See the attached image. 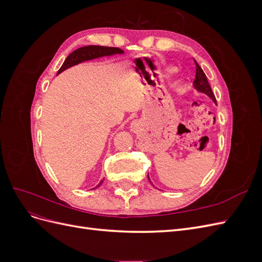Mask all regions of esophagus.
<instances>
[{
	"label": "esophagus",
	"instance_id": "obj_1",
	"mask_svg": "<svg viewBox=\"0 0 262 262\" xmlns=\"http://www.w3.org/2000/svg\"><path fill=\"white\" fill-rule=\"evenodd\" d=\"M136 126H137V122H133V123H132V128L136 129Z\"/></svg>",
	"mask_w": 262,
	"mask_h": 262
}]
</instances>
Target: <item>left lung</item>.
I'll return each mask as SVG.
<instances>
[{
  "label": "left lung",
  "instance_id": "1",
  "mask_svg": "<svg viewBox=\"0 0 262 262\" xmlns=\"http://www.w3.org/2000/svg\"><path fill=\"white\" fill-rule=\"evenodd\" d=\"M194 64H195V78H194V81H193L194 87L199 92H202L204 94H207L208 96H210L213 99L214 102H216L215 96H214V94H213V92L211 90V86H210V84L208 82L207 75L204 74L203 70L201 69V67L199 64H198L195 60H194ZM148 180H149V178H148Z\"/></svg>",
  "mask_w": 262,
  "mask_h": 262
}]
</instances>
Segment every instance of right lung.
<instances>
[{"label": "right lung", "instance_id": "right-lung-1", "mask_svg": "<svg viewBox=\"0 0 262 262\" xmlns=\"http://www.w3.org/2000/svg\"><path fill=\"white\" fill-rule=\"evenodd\" d=\"M116 53H123V50L116 48V47H104V46H86L82 47V48H78L72 53L69 54V57L63 62L62 67L58 71V74H60L63 71L73 67L78 63L87 61V60H93L95 58H100L104 57V55H113ZM102 182V181H101ZM100 182V184H101ZM100 184L95 187L96 189L100 186Z\"/></svg>", "mask_w": 262, "mask_h": 262}]
</instances>
